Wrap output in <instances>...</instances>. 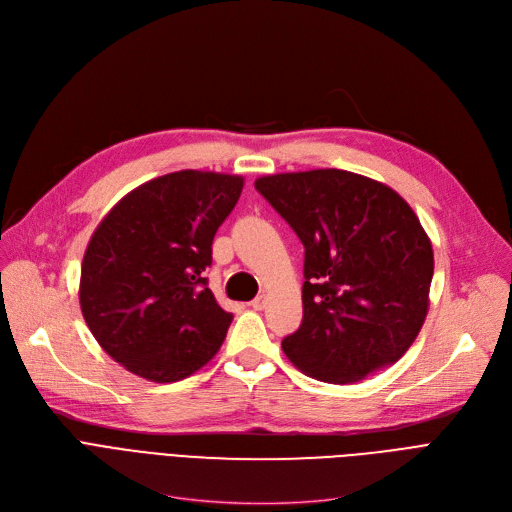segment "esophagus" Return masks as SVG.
<instances>
[{
	"instance_id": "esophagus-1",
	"label": "esophagus",
	"mask_w": 512,
	"mask_h": 512,
	"mask_svg": "<svg viewBox=\"0 0 512 512\" xmlns=\"http://www.w3.org/2000/svg\"><path fill=\"white\" fill-rule=\"evenodd\" d=\"M251 307H253L255 311H261V309L265 307V297H257V299H253V301H251Z\"/></svg>"
}]
</instances>
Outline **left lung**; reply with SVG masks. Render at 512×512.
Returning a JSON list of instances; mask_svg holds the SVG:
<instances>
[{"label": "left lung", "mask_w": 512, "mask_h": 512, "mask_svg": "<svg viewBox=\"0 0 512 512\" xmlns=\"http://www.w3.org/2000/svg\"><path fill=\"white\" fill-rule=\"evenodd\" d=\"M257 191L305 247L303 324L282 351L305 375L355 384L415 342L434 276L432 240L390 186L346 170L270 174Z\"/></svg>", "instance_id": "left-lung-1"}]
</instances>
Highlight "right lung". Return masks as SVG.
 I'll return each mask as SVG.
<instances>
[{
    "label": "right lung",
    "instance_id": "add662e5",
    "mask_svg": "<svg viewBox=\"0 0 512 512\" xmlns=\"http://www.w3.org/2000/svg\"><path fill=\"white\" fill-rule=\"evenodd\" d=\"M242 184L234 174L172 172L134 188L95 228L80 267V311L130 373L170 384L220 351L232 313L203 272Z\"/></svg>",
    "mask_w": 512,
    "mask_h": 512
}]
</instances>
